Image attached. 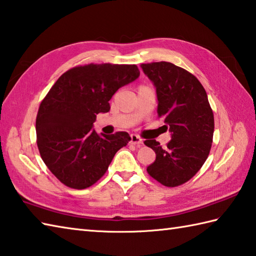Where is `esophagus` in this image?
Segmentation results:
<instances>
[{"label":"esophagus","instance_id":"34e87169","mask_svg":"<svg viewBox=\"0 0 256 256\" xmlns=\"http://www.w3.org/2000/svg\"><path fill=\"white\" fill-rule=\"evenodd\" d=\"M130 143L136 145V146H142L143 140H142L141 138H140V136H138V135L132 134L131 138H130Z\"/></svg>","mask_w":256,"mask_h":256}]
</instances>
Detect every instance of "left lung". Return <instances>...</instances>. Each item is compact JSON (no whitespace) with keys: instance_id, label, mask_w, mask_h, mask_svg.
Listing matches in <instances>:
<instances>
[{"instance_id":"obj_1","label":"left lung","mask_w":256,"mask_h":256,"mask_svg":"<svg viewBox=\"0 0 256 256\" xmlns=\"http://www.w3.org/2000/svg\"><path fill=\"white\" fill-rule=\"evenodd\" d=\"M141 68L156 88L158 118H164L172 133L164 148L155 140L144 141L156 154L146 171L164 186H178L206 161L213 142V111L203 85L186 70L170 62L141 64Z\"/></svg>"}]
</instances>
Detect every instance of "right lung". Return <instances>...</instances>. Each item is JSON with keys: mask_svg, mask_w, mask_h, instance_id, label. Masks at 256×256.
Segmentation results:
<instances>
[{"mask_svg": "<svg viewBox=\"0 0 256 256\" xmlns=\"http://www.w3.org/2000/svg\"><path fill=\"white\" fill-rule=\"evenodd\" d=\"M140 75L135 64L78 65L63 73L40 104L36 143L43 162L60 182L83 190L108 171L126 132L100 135L92 130L96 114L110 111L120 88Z\"/></svg>", "mask_w": 256, "mask_h": 256, "instance_id": "add662e5", "label": "right lung"}]
</instances>
